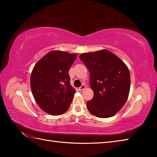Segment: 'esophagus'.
<instances>
[{
  "label": "esophagus",
  "mask_w": 157,
  "mask_h": 157,
  "mask_svg": "<svg viewBox=\"0 0 157 157\" xmlns=\"http://www.w3.org/2000/svg\"><path fill=\"white\" fill-rule=\"evenodd\" d=\"M86 85H85V84H83V85H82L81 87L79 88V90H80V91H82V90H84V89L86 88Z\"/></svg>",
  "instance_id": "1"
}]
</instances>
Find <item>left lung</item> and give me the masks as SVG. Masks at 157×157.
Segmentation results:
<instances>
[{"mask_svg": "<svg viewBox=\"0 0 157 157\" xmlns=\"http://www.w3.org/2000/svg\"><path fill=\"white\" fill-rule=\"evenodd\" d=\"M81 61L90 72V86L94 92L86 106L99 118L115 115L125 105L130 90L129 71L124 62L108 50L82 53Z\"/></svg>", "mask_w": 157, "mask_h": 157, "instance_id": "1", "label": "left lung"}]
</instances>
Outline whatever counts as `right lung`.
Instances as JSON below:
<instances>
[{
  "label": "right lung",
  "mask_w": 157,
  "mask_h": 157,
  "mask_svg": "<svg viewBox=\"0 0 157 157\" xmlns=\"http://www.w3.org/2000/svg\"><path fill=\"white\" fill-rule=\"evenodd\" d=\"M77 55L52 51L36 63L30 77L33 96L39 107L51 115H60L69 108L75 93L70 84L69 70Z\"/></svg>",
  "instance_id": "obj_1"
}]
</instances>
